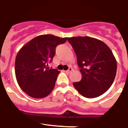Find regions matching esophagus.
Listing matches in <instances>:
<instances>
[{
	"mask_svg": "<svg viewBox=\"0 0 128 128\" xmlns=\"http://www.w3.org/2000/svg\"><path fill=\"white\" fill-rule=\"evenodd\" d=\"M72 71V68H69V69L67 71H66V72H67V73H68V74H70V72H71V71Z\"/></svg>",
	"mask_w": 128,
	"mask_h": 128,
	"instance_id": "esophagus-1",
	"label": "esophagus"
}]
</instances>
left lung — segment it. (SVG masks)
Masks as SVG:
<instances>
[{"label":"left lung","mask_w":128,"mask_h":128,"mask_svg":"<svg viewBox=\"0 0 128 128\" xmlns=\"http://www.w3.org/2000/svg\"><path fill=\"white\" fill-rule=\"evenodd\" d=\"M77 57L82 79L73 86L82 96L98 97L111 87L117 72V61L103 41L90 37L68 38Z\"/></svg>","instance_id":"8db88e82"}]
</instances>
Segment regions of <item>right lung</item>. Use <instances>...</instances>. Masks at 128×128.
I'll return each mask as SVG.
<instances>
[{
  "instance_id": "right-lung-1",
  "label": "right lung",
  "mask_w": 128,
  "mask_h": 128,
  "mask_svg": "<svg viewBox=\"0 0 128 128\" xmlns=\"http://www.w3.org/2000/svg\"><path fill=\"white\" fill-rule=\"evenodd\" d=\"M67 40L52 34L39 36L19 50L15 60V74L24 92L34 98H43L51 93L60 71L47 66L52 62L57 46Z\"/></svg>"
}]
</instances>
